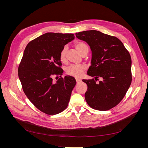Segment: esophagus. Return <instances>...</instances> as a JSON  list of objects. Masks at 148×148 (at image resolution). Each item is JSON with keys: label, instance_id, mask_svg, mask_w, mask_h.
<instances>
[{"label": "esophagus", "instance_id": "34e87169", "mask_svg": "<svg viewBox=\"0 0 148 148\" xmlns=\"http://www.w3.org/2000/svg\"><path fill=\"white\" fill-rule=\"evenodd\" d=\"M75 79H76V82H77V84H78V83H81V82H82V80L80 79H78V78H75Z\"/></svg>", "mask_w": 148, "mask_h": 148}]
</instances>
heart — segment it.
Masks as SVG:
<instances>
[{"mask_svg":"<svg viewBox=\"0 0 148 148\" xmlns=\"http://www.w3.org/2000/svg\"><path fill=\"white\" fill-rule=\"evenodd\" d=\"M75 47L77 49V50L81 53L84 49H88V46L87 44L82 41H77L75 43ZM66 46L63 47L61 49L59 54V59L62 62H65L66 60V56L67 52ZM86 67L84 65H71L66 69V73L71 76V77L79 78L83 75L84 71Z\"/></svg>","mask_w":148,"mask_h":148,"instance_id":"obj_1","label":"heart"}]
</instances>
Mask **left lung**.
Instances as JSON below:
<instances>
[{
    "label": "left lung",
    "instance_id": "1",
    "mask_svg": "<svg viewBox=\"0 0 148 148\" xmlns=\"http://www.w3.org/2000/svg\"><path fill=\"white\" fill-rule=\"evenodd\" d=\"M76 36L86 41L92 51L88 75L95 79L82 80L88 86L85 100L95 110H110L123 99L131 84L130 53L117 38L96 30L77 33ZM99 77L103 79L96 83Z\"/></svg>",
    "mask_w": 148,
    "mask_h": 148
}]
</instances>
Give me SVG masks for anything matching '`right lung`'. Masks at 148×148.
Returning <instances> with one entry per match:
<instances>
[{
  "mask_svg": "<svg viewBox=\"0 0 148 148\" xmlns=\"http://www.w3.org/2000/svg\"><path fill=\"white\" fill-rule=\"evenodd\" d=\"M75 38L73 34L47 33L26 46L18 72L25 95L42 112L56 115L68 106L76 80L61 77V49ZM59 75L56 83L53 77Z\"/></svg>",
  "mask_w": 148,
  "mask_h": 148,
  "instance_id": "right-lung-1",
  "label": "right lung"
}]
</instances>
